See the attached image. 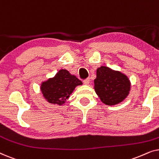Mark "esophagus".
<instances>
[{"mask_svg": "<svg viewBox=\"0 0 159 159\" xmlns=\"http://www.w3.org/2000/svg\"><path fill=\"white\" fill-rule=\"evenodd\" d=\"M90 79H89V78H88V79H86V80H84V81H83V83L84 84H89V83H90Z\"/></svg>", "mask_w": 159, "mask_h": 159, "instance_id": "esophagus-1", "label": "esophagus"}]
</instances>
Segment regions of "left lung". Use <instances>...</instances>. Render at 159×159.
Listing matches in <instances>:
<instances>
[{
    "instance_id": "obj_1",
    "label": "left lung",
    "mask_w": 159,
    "mask_h": 159,
    "mask_svg": "<svg viewBox=\"0 0 159 159\" xmlns=\"http://www.w3.org/2000/svg\"><path fill=\"white\" fill-rule=\"evenodd\" d=\"M94 89L102 103L114 106L122 102L129 95L131 82L125 74L101 66L98 68Z\"/></svg>"
}]
</instances>
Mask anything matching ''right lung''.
I'll return each mask as SVG.
<instances>
[{
    "label": "right lung",
    "mask_w": 159,
    "mask_h": 159,
    "mask_svg": "<svg viewBox=\"0 0 159 159\" xmlns=\"http://www.w3.org/2000/svg\"><path fill=\"white\" fill-rule=\"evenodd\" d=\"M82 82L66 69H60L53 77L43 82L40 90L45 99L51 104L61 106L69 98L77 86Z\"/></svg>",
    "instance_id": "add662e5"
}]
</instances>
